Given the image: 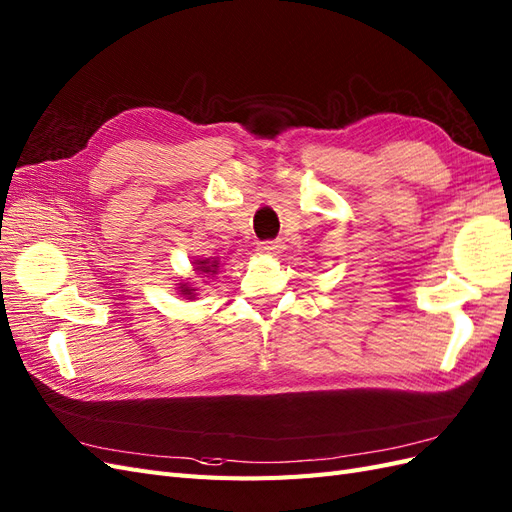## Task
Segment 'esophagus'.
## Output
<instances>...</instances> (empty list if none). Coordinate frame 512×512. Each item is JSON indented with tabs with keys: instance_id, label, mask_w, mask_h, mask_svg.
Listing matches in <instances>:
<instances>
[{
	"instance_id": "obj_1",
	"label": "esophagus",
	"mask_w": 512,
	"mask_h": 512,
	"mask_svg": "<svg viewBox=\"0 0 512 512\" xmlns=\"http://www.w3.org/2000/svg\"><path fill=\"white\" fill-rule=\"evenodd\" d=\"M257 248H259L261 255H276V253H279L281 246L276 242H261Z\"/></svg>"
}]
</instances>
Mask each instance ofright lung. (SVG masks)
Segmentation results:
<instances>
[{
    "label": "right lung",
    "mask_w": 512,
    "mask_h": 512,
    "mask_svg": "<svg viewBox=\"0 0 512 512\" xmlns=\"http://www.w3.org/2000/svg\"><path fill=\"white\" fill-rule=\"evenodd\" d=\"M195 270H199L201 274H216V270H218V261H210V259H197L195 261ZM180 291H182V296H188V298H193V294H195V289H191V287H186V285H180Z\"/></svg>",
    "instance_id": "right-lung-1"
}]
</instances>
